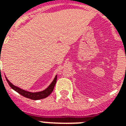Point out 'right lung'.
<instances>
[{
	"label": "right lung",
	"mask_w": 126,
	"mask_h": 126,
	"mask_svg": "<svg viewBox=\"0 0 126 126\" xmlns=\"http://www.w3.org/2000/svg\"><path fill=\"white\" fill-rule=\"evenodd\" d=\"M57 76H56L54 80L52 81V83L50 84L49 86L47 88L46 90H43V91H42V92H38V93H30V92L25 91V90H22V89H21L17 87V86H15L13 85L7 78H6V79H7V82H8V84H9L10 86L11 87V88H13V90H15L16 92H17V93H19V94H20L21 95H22L23 96L28 98H30L32 100H39V99H42V98H44L47 97L48 96H49V95L52 93V92L53 91V89H54V87H55V84H56V82H57Z\"/></svg>",
	"instance_id": "obj_1"
}]
</instances>
